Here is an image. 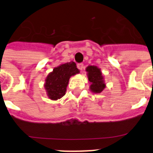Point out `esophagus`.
<instances>
[{"label": "esophagus", "instance_id": "esophagus-1", "mask_svg": "<svg viewBox=\"0 0 153 153\" xmlns=\"http://www.w3.org/2000/svg\"><path fill=\"white\" fill-rule=\"evenodd\" d=\"M76 66H77V68L79 69V70H83V63H77V65H76Z\"/></svg>", "mask_w": 153, "mask_h": 153}]
</instances>
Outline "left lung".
<instances>
[{
    "label": "left lung",
    "mask_w": 153,
    "mask_h": 153,
    "mask_svg": "<svg viewBox=\"0 0 153 153\" xmlns=\"http://www.w3.org/2000/svg\"><path fill=\"white\" fill-rule=\"evenodd\" d=\"M88 79L91 83L90 85V90L92 92L96 93H100L106 87L103 81V76H102V73L100 69L96 66H89L86 68Z\"/></svg>",
    "instance_id": "left-lung-1"
}]
</instances>
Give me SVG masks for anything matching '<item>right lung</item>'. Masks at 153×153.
Masks as SVG:
<instances>
[{"label": "right lung", "mask_w": 153, "mask_h": 153, "mask_svg": "<svg viewBox=\"0 0 153 153\" xmlns=\"http://www.w3.org/2000/svg\"><path fill=\"white\" fill-rule=\"evenodd\" d=\"M79 73L74 62L64 63L53 69L47 76L44 86L47 96L53 100H56L65 95L69 79L71 76Z\"/></svg>", "instance_id": "1"}]
</instances>
